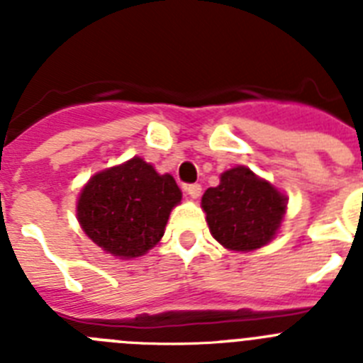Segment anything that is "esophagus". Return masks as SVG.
Returning a JSON list of instances; mask_svg holds the SVG:
<instances>
[{"label": "esophagus", "instance_id": "obj_1", "mask_svg": "<svg viewBox=\"0 0 363 363\" xmlns=\"http://www.w3.org/2000/svg\"><path fill=\"white\" fill-rule=\"evenodd\" d=\"M185 191H187L189 196L194 198V200L201 196V185H200V184H191V185H187V187H185Z\"/></svg>", "mask_w": 363, "mask_h": 363}]
</instances>
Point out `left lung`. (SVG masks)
<instances>
[{"instance_id": "left-lung-1", "label": "left lung", "mask_w": 363, "mask_h": 363, "mask_svg": "<svg viewBox=\"0 0 363 363\" xmlns=\"http://www.w3.org/2000/svg\"><path fill=\"white\" fill-rule=\"evenodd\" d=\"M201 209L211 234L229 251L249 252L267 245L278 234L287 196L247 167H233L220 185L205 191Z\"/></svg>"}]
</instances>
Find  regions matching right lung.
<instances>
[{
  "mask_svg": "<svg viewBox=\"0 0 363 363\" xmlns=\"http://www.w3.org/2000/svg\"><path fill=\"white\" fill-rule=\"evenodd\" d=\"M182 201L171 174H158L134 156L98 172L78 198V221L105 252L129 259L143 256L162 240L169 214Z\"/></svg>",
  "mask_w": 363,
  "mask_h": 363,
  "instance_id": "obj_1",
  "label": "right lung"
}]
</instances>
